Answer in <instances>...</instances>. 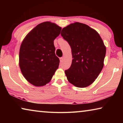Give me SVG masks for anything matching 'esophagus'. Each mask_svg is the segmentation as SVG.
<instances>
[{
	"mask_svg": "<svg viewBox=\"0 0 123 123\" xmlns=\"http://www.w3.org/2000/svg\"><path fill=\"white\" fill-rule=\"evenodd\" d=\"M63 57H60V62H63Z\"/></svg>",
	"mask_w": 123,
	"mask_h": 123,
	"instance_id": "1",
	"label": "esophagus"
}]
</instances>
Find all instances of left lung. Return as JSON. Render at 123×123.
Here are the masks:
<instances>
[{
  "instance_id": "obj_1",
  "label": "left lung",
  "mask_w": 123,
  "mask_h": 123,
  "mask_svg": "<svg viewBox=\"0 0 123 123\" xmlns=\"http://www.w3.org/2000/svg\"><path fill=\"white\" fill-rule=\"evenodd\" d=\"M61 35L70 45L73 59L65 70L67 80L77 87L89 86L104 67L106 50L101 37L94 29L79 22L64 27Z\"/></svg>"
}]
</instances>
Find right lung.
Returning <instances> with one entry per match:
<instances>
[{
    "label": "right lung",
    "instance_id": "1",
    "mask_svg": "<svg viewBox=\"0 0 123 123\" xmlns=\"http://www.w3.org/2000/svg\"><path fill=\"white\" fill-rule=\"evenodd\" d=\"M61 28L45 22L34 28L25 37L20 47L19 65L23 75L35 86L50 81L59 68L60 60L55 55L54 41Z\"/></svg>",
    "mask_w": 123,
    "mask_h": 123
}]
</instances>
